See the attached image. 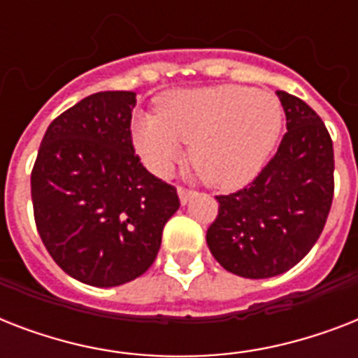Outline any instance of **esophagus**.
Wrapping results in <instances>:
<instances>
[{"mask_svg": "<svg viewBox=\"0 0 358 358\" xmlns=\"http://www.w3.org/2000/svg\"><path fill=\"white\" fill-rule=\"evenodd\" d=\"M193 195H195V191L185 189V187H178V196H180V202H182V204H187Z\"/></svg>", "mask_w": 358, "mask_h": 358, "instance_id": "34e87169", "label": "esophagus"}]
</instances>
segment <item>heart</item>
<instances>
[{
  "label": "heart",
  "instance_id": "obj_1",
  "mask_svg": "<svg viewBox=\"0 0 358 358\" xmlns=\"http://www.w3.org/2000/svg\"><path fill=\"white\" fill-rule=\"evenodd\" d=\"M284 113L275 96L247 87L223 85L176 91L157 103L156 115L131 122L141 159L157 176L173 171L184 143L208 185L236 189L255 178L271 156Z\"/></svg>",
  "mask_w": 358,
  "mask_h": 358
}]
</instances>
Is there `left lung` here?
<instances>
[{
	"label": "left lung",
	"instance_id": "obj_1",
	"mask_svg": "<svg viewBox=\"0 0 358 358\" xmlns=\"http://www.w3.org/2000/svg\"><path fill=\"white\" fill-rule=\"evenodd\" d=\"M286 128L277 154L247 187L215 196L206 232L213 258L245 278H269L299 264L327 223L334 195L333 141L301 98L277 91Z\"/></svg>",
	"mask_w": 358,
	"mask_h": 358
}]
</instances>
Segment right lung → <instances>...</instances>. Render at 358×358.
<instances>
[{
  "label": "right lung",
  "instance_id": "1",
  "mask_svg": "<svg viewBox=\"0 0 358 358\" xmlns=\"http://www.w3.org/2000/svg\"><path fill=\"white\" fill-rule=\"evenodd\" d=\"M135 103L131 91L83 98L48 126L31 173L42 243L64 273L98 288L141 277L180 208L176 189L135 154Z\"/></svg>",
  "mask_w": 358,
  "mask_h": 358
}]
</instances>
